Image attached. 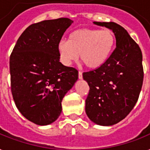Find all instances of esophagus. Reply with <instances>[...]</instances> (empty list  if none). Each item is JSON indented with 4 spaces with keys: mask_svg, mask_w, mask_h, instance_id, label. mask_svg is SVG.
Wrapping results in <instances>:
<instances>
[{
    "mask_svg": "<svg viewBox=\"0 0 150 150\" xmlns=\"http://www.w3.org/2000/svg\"><path fill=\"white\" fill-rule=\"evenodd\" d=\"M79 79H82V71H79Z\"/></svg>",
    "mask_w": 150,
    "mask_h": 150,
    "instance_id": "esophagus-1",
    "label": "esophagus"
}]
</instances>
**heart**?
I'll use <instances>...</instances> for the list:
<instances>
[{
  "label": "heart",
  "mask_w": 150,
  "mask_h": 150,
  "mask_svg": "<svg viewBox=\"0 0 150 150\" xmlns=\"http://www.w3.org/2000/svg\"><path fill=\"white\" fill-rule=\"evenodd\" d=\"M116 37L110 29H76L69 34L68 40L57 43V51L62 63L66 66L79 58L87 68L96 70L101 68L112 54Z\"/></svg>",
  "instance_id": "1"
}]
</instances>
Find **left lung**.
Instances as JSON below:
<instances>
[{
    "instance_id": "left-lung-1",
    "label": "left lung",
    "mask_w": 150,
    "mask_h": 150,
    "mask_svg": "<svg viewBox=\"0 0 150 150\" xmlns=\"http://www.w3.org/2000/svg\"><path fill=\"white\" fill-rule=\"evenodd\" d=\"M93 24L113 31L116 48L101 68L82 74L89 86L86 113L93 123L110 126L123 120L139 99L143 82L142 54L120 25L112 22Z\"/></svg>"
}]
</instances>
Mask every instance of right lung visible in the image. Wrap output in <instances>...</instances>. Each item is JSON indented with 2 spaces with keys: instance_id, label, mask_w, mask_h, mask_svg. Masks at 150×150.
Returning a JSON list of instances; mask_svg holds the SVG:
<instances>
[{
  "instance_id": "1",
  "label": "right lung",
  "mask_w": 150,
  "mask_h": 150,
  "mask_svg": "<svg viewBox=\"0 0 150 150\" xmlns=\"http://www.w3.org/2000/svg\"><path fill=\"white\" fill-rule=\"evenodd\" d=\"M72 23L61 18L29 25L11 54L15 105L25 118L38 125H47L58 118L64 96L79 79L75 68L60 62L57 51V43Z\"/></svg>"
}]
</instances>
